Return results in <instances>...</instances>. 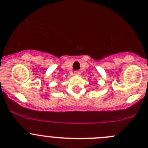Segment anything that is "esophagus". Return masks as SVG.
I'll list each match as a JSON object with an SVG mask.
<instances>
[{
  "label": "esophagus",
  "instance_id": "1",
  "mask_svg": "<svg viewBox=\"0 0 148 148\" xmlns=\"http://www.w3.org/2000/svg\"><path fill=\"white\" fill-rule=\"evenodd\" d=\"M74 75H76V76H79V74H80V71H74Z\"/></svg>",
  "mask_w": 148,
  "mask_h": 148
}]
</instances>
